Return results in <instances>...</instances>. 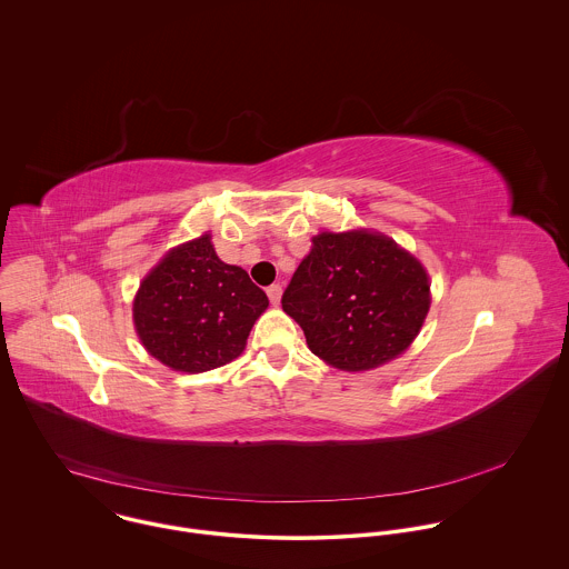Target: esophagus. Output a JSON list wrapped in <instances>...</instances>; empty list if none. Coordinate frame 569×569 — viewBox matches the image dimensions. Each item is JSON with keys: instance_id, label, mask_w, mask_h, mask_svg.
Instances as JSON below:
<instances>
[{"instance_id": "34e87169", "label": "esophagus", "mask_w": 569, "mask_h": 569, "mask_svg": "<svg viewBox=\"0 0 569 569\" xmlns=\"http://www.w3.org/2000/svg\"><path fill=\"white\" fill-rule=\"evenodd\" d=\"M267 296H269V302H271L273 307H278V305H280V298H282V287H280V284H271V287L267 289Z\"/></svg>"}]
</instances>
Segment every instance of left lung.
Wrapping results in <instances>:
<instances>
[{
  "mask_svg": "<svg viewBox=\"0 0 569 569\" xmlns=\"http://www.w3.org/2000/svg\"><path fill=\"white\" fill-rule=\"evenodd\" d=\"M429 305L425 267L368 230L318 234L282 293V309L302 326L311 352L348 372L399 357Z\"/></svg>",
  "mask_w": 569,
  "mask_h": 569,
  "instance_id": "1",
  "label": "left lung"
}]
</instances>
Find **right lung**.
Returning <instances> with one entry per match:
<instances>
[{"mask_svg":"<svg viewBox=\"0 0 569 569\" xmlns=\"http://www.w3.org/2000/svg\"><path fill=\"white\" fill-rule=\"evenodd\" d=\"M269 300L247 271L226 264L203 234L170 249L142 280L133 325L144 348L179 372H206L244 350Z\"/></svg>","mask_w":569,"mask_h":569,"instance_id":"add662e5","label":"right lung"}]
</instances>
